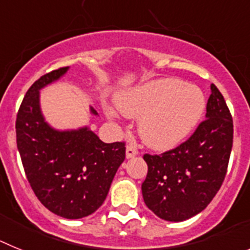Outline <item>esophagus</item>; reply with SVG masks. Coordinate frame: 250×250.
<instances>
[{"label": "esophagus", "instance_id": "1", "mask_svg": "<svg viewBox=\"0 0 250 250\" xmlns=\"http://www.w3.org/2000/svg\"><path fill=\"white\" fill-rule=\"evenodd\" d=\"M138 155V149H136L134 145H127L126 146V158L130 159V158H134V156Z\"/></svg>", "mask_w": 250, "mask_h": 250}]
</instances>
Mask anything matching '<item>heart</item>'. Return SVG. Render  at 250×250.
<instances>
[{
	"instance_id": "heart-1",
	"label": "heart",
	"mask_w": 250,
	"mask_h": 250,
	"mask_svg": "<svg viewBox=\"0 0 250 250\" xmlns=\"http://www.w3.org/2000/svg\"><path fill=\"white\" fill-rule=\"evenodd\" d=\"M121 111L139 119V132L149 146L171 149L184 141L205 111V96L199 87L178 79H161L123 92L116 98ZM116 118L112 107L106 109Z\"/></svg>"
}]
</instances>
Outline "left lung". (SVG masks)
<instances>
[{"mask_svg":"<svg viewBox=\"0 0 250 250\" xmlns=\"http://www.w3.org/2000/svg\"><path fill=\"white\" fill-rule=\"evenodd\" d=\"M207 119L187 141L160 155L145 154L147 175L141 185L150 210L164 220L183 222L204 210L227 175L233 119L223 95L211 83Z\"/></svg>","mask_w":250,"mask_h":250,"instance_id":"obj_1","label":"left lung"}]
</instances>
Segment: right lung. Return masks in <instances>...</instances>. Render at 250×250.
Returning <instances> with one entry per match:
<instances>
[{"instance_id":"obj_1","label":"right lung","mask_w":250,"mask_h":250,"mask_svg":"<svg viewBox=\"0 0 250 250\" xmlns=\"http://www.w3.org/2000/svg\"><path fill=\"white\" fill-rule=\"evenodd\" d=\"M60 67L32 83L16 118V141L25 174L37 199L66 219H80L98 210L119 167L125 143L106 144L89 127L59 131L40 109V89L59 80ZM91 112L98 115L91 107Z\"/></svg>"}]
</instances>
